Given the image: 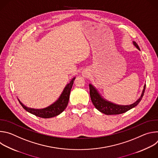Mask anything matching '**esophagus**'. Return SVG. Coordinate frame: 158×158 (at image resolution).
I'll return each mask as SVG.
<instances>
[{"instance_id":"esophagus-1","label":"esophagus","mask_w":158,"mask_h":158,"mask_svg":"<svg viewBox=\"0 0 158 158\" xmlns=\"http://www.w3.org/2000/svg\"><path fill=\"white\" fill-rule=\"evenodd\" d=\"M82 76H84V77H88V76H89V72L88 71H84L83 72H82Z\"/></svg>"}]
</instances>
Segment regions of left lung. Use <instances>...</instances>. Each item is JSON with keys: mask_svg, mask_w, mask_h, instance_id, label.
Listing matches in <instances>:
<instances>
[{"mask_svg": "<svg viewBox=\"0 0 158 158\" xmlns=\"http://www.w3.org/2000/svg\"><path fill=\"white\" fill-rule=\"evenodd\" d=\"M133 44L139 50H140L138 45L136 42L134 41ZM89 85V91H90V96H91V99L93 104L98 110H99L100 112H102V113L106 115L119 114L124 113V112H127L131 109L134 107L135 106H136L142 99L144 96L145 88H146V85H144V89L140 98L138 99V101H136L134 103L128 106H121V105L115 104L114 103H112L110 102H109L105 100L101 96V95L97 91L96 89L93 85L90 84Z\"/></svg>", "mask_w": 158, "mask_h": 158, "instance_id": "8db88e82", "label": "left lung"}]
</instances>
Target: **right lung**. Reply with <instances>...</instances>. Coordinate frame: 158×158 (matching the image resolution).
<instances>
[{
	"label": "right lung",
	"mask_w": 158,
	"mask_h": 158,
	"mask_svg": "<svg viewBox=\"0 0 158 158\" xmlns=\"http://www.w3.org/2000/svg\"><path fill=\"white\" fill-rule=\"evenodd\" d=\"M74 79L75 77H74L71 81L65 87L62 93L61 94L58 100L46 108L42 109L29 108L22 104L19 101V99L18 100L20 105L26 110L37 117L42 118H51L56 116L62 112L66 108L67 104H68L71 90L73 87Z\"/></svg>",
	"instance_id": "right-lung-1"
}]
</instances>
